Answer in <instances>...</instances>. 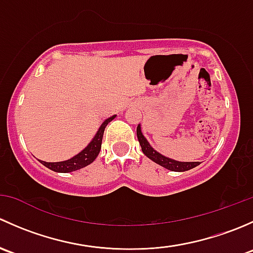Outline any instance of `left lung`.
Returning a JSON list of instances; mask_svg holds the SVG:
<instances>
[{
	"instance_id": "8db88e82",
	"label": "left lung",
	"mask_w": 253,
	"mask_h": 253,
	"mask_svg": "<svg viewBox=\"0 0 253 253\" xmlns=\"http://www.w3.org/2000/svg\"><path fill=\"white\" fill-rule=\"evenodd\" d=\"M137 138H138L139 144L142 147V152L144 153L145 157L149 158L150 160H153L154 163L159 164L160 167L165 168L168 170H171V171H187V170L193 169L197 165H200V162H177V160L170 159V158L164 157L160 153H158L157 150L153 149L150 147V144L148 143L145 137L143 136L142 131H141V125L137 126Z\"/></svg>"
}]
</instances>
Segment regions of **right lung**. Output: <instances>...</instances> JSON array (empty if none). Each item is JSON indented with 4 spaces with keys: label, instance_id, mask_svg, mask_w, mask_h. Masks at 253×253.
Segmentation results:
<instances>
[{
    "label": "right lung",
    "instance_id": "add662e5",
    "mask_svg": "<svg viewBox=\"0 0 253 253\" xmlns=\"http://www.w3.org/2000/svg\"><path fill=\"white\" fill-rule=\"evenodd\" d=\"M116 117V115L109 117L105 121L101 124L100 128L98 129L96 134L94 136V138L91 139V142L82 150L81 153H78L77 155H75L71 159L65 160V162H57V163H46L42 162V160H39L42 165L48 168L50 170L56 172H71L76 171V170L82 169V168H85L86 165L91 164L94 160L98 157L99 152L101 149V142H103V134L104 131H105V127L108 126V124Z\"/></svg>",
    "mask_w": 253,
    "mask_h": 253
}]
</instances>
